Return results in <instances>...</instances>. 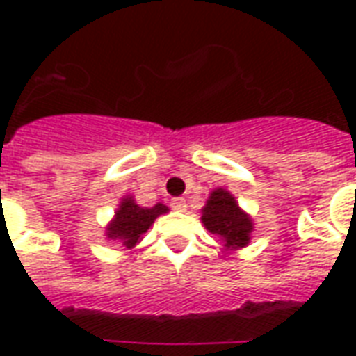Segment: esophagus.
I'll use <instances>...</instances> for the list:
<instances>
[{"instance_id": "1", "label": "esophagus", "mask_w": 356, "mask_h": 356, "mask_svg": "<svg viewBox=\"0 0 356 356\" xmlns=\"http://www.w3.org/2000/svg\"><path fill=\"white\" fill-rule=\"evenodd\" d=\"M170 205H172V209L175 212H184V211H186V203H184L183 197H175V200H172V203H170Z\"/></svg>"}]
</instances>
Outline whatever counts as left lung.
Listing matches in <instances>:
<instances>
[{
    "mask_svg": "<svg viewBox=\"0 0 356 356\" xmlns=\"http://www.w3.org/2000/svg\"><path fill=\"white\" fill-rule=\"evenodd\" d=\"M201 222L212 234H216L227 249L248 245L253 220L238 207L231 192L216 188L209 195L207 205L201 209Z\"/></svg>",
    "mask_w": 356,
    "mask_h": 356,
    "instance_id": "left-lung-1",
    "label": "left lung"
}]
</instances>
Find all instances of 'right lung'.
Returning a JSON list of instances; mask_svg holds the SVG:
<instances>
[{"instance_id":"add662e5","label":"right lung","mask_w":356,"mask_h":356,"mask_svg":"<svg viewBox=\"0 0 356 356\" xmlns=\"http://www.w3.org/2000/svg\"><path fill=\"white\" fill-rule=\"evenodd\" d=\"M166 212L168 207L162 203L145 209V207L136 205L131 195H125L114 214V220L107 225V238L114 242H122L125 248H134L156 218Z\"/></svg>"}]
</instances>
